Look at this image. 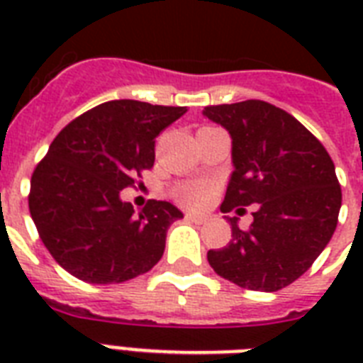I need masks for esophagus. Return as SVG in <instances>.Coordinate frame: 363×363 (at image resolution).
<instances>
[{
	"label": "esophagus",
	"mask_w": 363,
	"mask_h": 363,
	"mask_svg": "<svg viewBox=\"0 0 363 363\" xmlns=\"http://www.w3.org/2000/svg\"><path fill=\"white\" fill-rule=\"evenodd\" d=\"M184 218L190 222H196V224H203L205 222V216L203 215H196V213H186L184 215Z\"/></svg>",
	"instance_id": "esophagus-1"
}]
</instances>
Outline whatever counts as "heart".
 Returning <instances> with one entry per match:
<instances>
[{
	"label": "heart",
	"instance_id": "b5f03b06",
	"mask_svg": "<svg viewBox=\"0 0 363 363\" xmlns=\"http://www.w3.org/2000/svg\"><path fill=\"white\" fill-rule=\"evenodd\" d=\"M211 198V186L205 182H190L177 190V199L188 207H203Z\"/></svg>",
	"mask_w": 363,
	"mask_h": 363
}]
</instances>
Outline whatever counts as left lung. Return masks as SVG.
Here are the masks:
<instances>
[{
	"label": "left lung",
	"instance_id": "left-lung-1",
	"mask_svg": "<svg viewBox=\"0 0 363 363\" xmlns=\"http://www.w3.org/2000/svg\"><path fill=\"white\" fill-rule=\"evenodd\" d=\"M203 115L232 137L233 173L222 213L254 205L241 230L230 218L232 241L209 250L220 277L241 288L277 292L309 269L337 226L341 186L322 143L286 111L259 99L211 105Z\"/></svg>",
	"mask_w": 363,
	"mask_h": 363
}]
</instances>
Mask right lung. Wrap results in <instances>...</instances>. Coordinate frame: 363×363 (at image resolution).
I'll return each mask as SVG.
<instances>
[{
	"mask_svg": "<svg viewBox=\"0 0 363 363\" xmlns=\"http://www.w3.org/2000/svg\"><path fill=\"white\" fill-rule=\"evenodd\" d=\"M186 113L135 99L94 107L60 131L31 175L30 215L52 258L77 279L113 284L158 264L167 228L182 218L169 201L137 213L121 190L154 165V139Z\"/></svg>",
	"mask_w": 363,
	"mask_h": 363,
	"instance_id": "1",
	"label": "right lung"
}]
</instances>
